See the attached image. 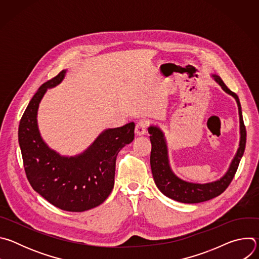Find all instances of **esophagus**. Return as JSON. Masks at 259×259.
<instances>
[{
    "mask_svg": "<svg viewBox=\"0 0 259 259\" xmlns=\"http://www.w3.org/2000/svg\"><path fill=\"white\" fill-rule=\"evenodd\" d=\"M146 128H147V122L145 120H139L135 126V134L139 136L143 135L146 132Z\"/></svg>",
    "mask_w": 259,
    "mask_h": 259,
    "instance_id": "34e87169",
    "label": "esophagus"
}]
</instances>
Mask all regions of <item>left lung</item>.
<instances>
[{
    "label": "left lung",
    "instance_id": "left-lung-1",
    "mask_svg": "<svg viewBox=\"0 0 259 259\" xmlns=\"http://www.w3.org/2000/svg\"><path fill=\"white\" fill-rule=\"evenodd\" d=\"M213 80L221 87L226 93L230 94L236 99L239 109L240 117V143L239 149L231 162V165L228 171L223 177L219 179L207 182V183H196L183 180L178 177L173 170L171 169L168 156V146L166 138L163 131L158 127L151 125L149 127V133L151 134L150 139L152 143V152H151V168L153 177L157 188L162 194L166 197L187 204H196L211 200L220 194H223L232 182L239 163L243 157L245 146H246V128L244 126L243 117H242V108L239 97L237 94L232 92L227 85L217 75H211Z\"/></svg>",
    "mask_w": 259,
    "mask_h": 259
}]
</instances>
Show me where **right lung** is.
Returning <instances> with one entry per match:
<instances>
[{
    "instance_id": "obj_1",
    "label": "right lung",
    "mask_w": 259,
    "mask_h": 259,
    "mask_svg": "<svg viewBox=\"0 0 259 259\" xmlns=\"http://www.w3.org/2000/svg\"><path fill=\"white\" fill-rule=\"evenodd\" d=\"M66 71L44 83L33 95L20 120L18 141L31 188L61 210L83 212L99 206L112 193L117 156L134 139L135 124L103 130L76 156H61L50 149L39 130L38 109L47 89L59 85Z\"/></svg>"
}]
</instances>
